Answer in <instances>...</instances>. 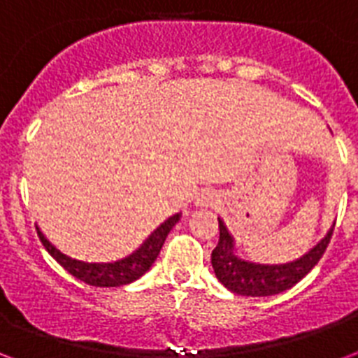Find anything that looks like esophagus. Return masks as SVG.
Returning a JSON list of instances; mask_svg holds the SVG:
<instances>
[{
  "instance_id": "obj_1",
  "label": "esophagus",
  "mask_w": 358,
  "mask_h": 358,
  "mask_svg": "<svg viewBox=\"0 0 358 358\" xmlns=\"http://www.w3.org/2000/svg\"><path fill=\"white\" fill-rule=\"evenodd\" d=\"M199 202H201L202 206H208V204H210V202H212V201H210L208 196H202V199H199Z\"/></svg>"
}]
</instances>
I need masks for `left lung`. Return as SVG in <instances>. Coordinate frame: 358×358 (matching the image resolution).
<instances>
[{
    "instance_id": "obj_1",
    "label": "left lung",
    "mask_w": 358,
    "mask_h": 358,
    "mask_svg": "<svg viewBox=\"0 0 358 358\" xmlns=\"http://www.w3.org/2000/svg\"><path fill=\"white\" fill-rule=\"evenodd\" d=\"M334 227L327 236L312 250H308L299 260L288 264H256L239 258L234 252V239L229 234L224 223L219 219V243L212 250V266L215 277L224 288L238 295L247 297H266V295L280 294L284 289L299 282L306 273L316 266L327 249Z\"/></svg>"
}]
</instances>
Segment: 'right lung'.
<instances>
[{"label":"right lung","instance_id":"obj_1","mask_svg":"<svg viewBox=\"0 0 358 358\" xmlns=\"http://www.w3.org/2000/svg\"><path fill=\"white\" fill-rule=\"evenodd\" d=\"M180 213L169 217L162 227H157L145 243L141 245L139 249L135 250L134 255H129L128 258H122L119 262H113V264H89V262L74 260L70 256L63 255L61 250L55 249L46 238L42 234L41 230L36 229V234L41 238L42 245L46 247V250L55 258V260L61 264V266L66 269V271L72 275V277L80 278L85 284H91V286H100V288H113V286H124V284H129L137 280L139 277H143L150 266L154 264V260L159 255L167 234L173 230V227L178 223Z\"/></svg>","mask_w":358,"mask_h":358}]
</instances>
